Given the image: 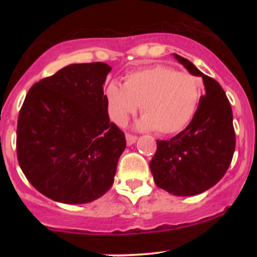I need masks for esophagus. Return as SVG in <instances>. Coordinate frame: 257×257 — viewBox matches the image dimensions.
I'll use <instances>...</instances> for the list:
<instances>
[{"label":"esophagus","mask_w":257,"mask_h":257,"mask_svg":"<svg viewBox=\"0 0 257 257\" xmlns=\"http://www.w3.org/2000/svg\"><path fill=\"white\" fill-rule=\"evenodd\" d=\"M125 139H126V144H128L129 146L133 145V144H135V141H137V137H134V135H131V134H125Z\"/></svg>","instance_id":"34e87169"}]
</instances>
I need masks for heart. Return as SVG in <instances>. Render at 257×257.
I'll return each instance as SVG.
<instances>
[{"instance_id":"1","label":"heart","mask_w":257,"mask_h":257,"mask_svg":"<svg viewBox=\"0 0 257 257\" xmlns=\"http://www.w3.org/2000/svg\"><path fill=\"white\" fill-rule=\"evenodd\" d=\"M105 98L110 118L117 125L125 124L140 105L143 118L137 124L139 129L174 134L192 119L199 87L190 73L156 65L126 73L123 85L114 81L108 83Z\"/></svg>"}]
</instances>
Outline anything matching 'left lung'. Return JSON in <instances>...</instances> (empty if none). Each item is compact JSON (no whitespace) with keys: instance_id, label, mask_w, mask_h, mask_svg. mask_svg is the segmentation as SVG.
Masks as SVG:
<instances>
[{"instance_id":"1","label":"left lung","mask_w":257,"mask_h":257,"mask_svg":"<svg viewBox=\"0 0 257 257\" xmlns=\"http://www.w3.org/2000/svg\"><path fill=\"white\" fill-rule=\"evenodd\" d=\"M191 75L202 77L205 95L191 123L170 140H157L150 162L156 185L170 194L190 197L216 185L231 164L235 147L231 104L221 85L187 59L173 54Z\"/></svg>"}]
</instances>
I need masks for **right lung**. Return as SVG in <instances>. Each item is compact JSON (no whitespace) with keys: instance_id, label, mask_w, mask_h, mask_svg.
Returning a JSON list of instances; mask_svg holds the SVG:
<instances>
[{"instance_id":"right-lung-1","label":"right lung","mask_w":257,"mask_h":257,"mask_svg":"<svg viewBox=\"0 0 257 257\" xmlns=\"http://www.w3.org/2000/svg\"><path fill=\"white\" fill-rule=\"evenodd\" d=\"M105 63L71 64L41 79L18 117L17 155L29 182L65 204L100 198L114 181L125 137L110 122Z\"/></svg>"}]
</instances>
